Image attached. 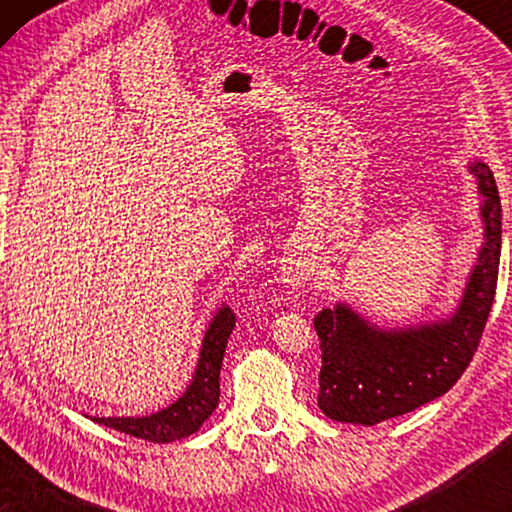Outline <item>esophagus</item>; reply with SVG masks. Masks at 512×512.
Returning a JSON list of instances; mask_svg holds the SVG:
<instances>
[{"label": "esophagus", "mask_w": 512, "mask_h": 512, "mask_svg": "<svg viewBox=\"0 0 512 512\" xmlns=\"http://www.w3.org/2000/svg\"><path fill=\"white\" fill-rule=\"evenodd\" d=\"M314 275V268L310 261H305V258H289V261H284L282 265V282L289 284L291 289H298V286L307 284Z\"/></svg>", "instance_id": "obj_1"}]
</instances>
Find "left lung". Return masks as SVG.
Instances as JSON below:
<instances>
[{
  "mask_svg": "<svg viewBox=\"0 0 512 512\" xmlns=\"http://www.w3.org/2000/svg\"><path fill=\"white\" fill-rule=\"evenodd\" d=\"M480 193L482 247L457 310L443 319L380 328L352 305L314 317L321 340L319 408L335 422L373 426L447 394L471 363L492 312L501 258V200L482 160L468 163Z\"/></svg>",
  "mask_w": 512,
  "mask_h": 512,
  "instance_id": "1",
  "label": "left lung"
}]
</instances>
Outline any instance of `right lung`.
<instances>
[{"label": "right lung", "mask_w": 512, "mask_h": 512, "mask_svg": "<svg viewBox=\"0 0 512 512\" xmlns=\"http://www.w3.org/2000/svg\"><path fill=\"white\" fill-rule=\"evenodd\" d=\"M235 328V314L228 305H221L209 321L202 338L198 366L184 394L167 408L146 417H90L93 422L109 426L128 436L149 440V443H174L193 436L212 417L219 405V377L230 333Z\"/></svg>", "instance_id": "1"}]
</instances>
